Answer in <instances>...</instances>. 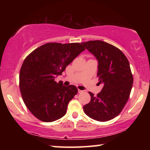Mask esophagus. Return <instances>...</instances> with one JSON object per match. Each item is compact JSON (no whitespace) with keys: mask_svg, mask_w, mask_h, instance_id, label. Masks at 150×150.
<instances>
[{"mask_svg":"<svg viewBox=\"0 0 150 150\" xmlns=\"http://www.w3.org/2000/svg\"><path fill=\"white\" fill-rule=\"evenodd\" d=\"M78 93H83V91L80 90V89H78Z\"/></svg>","mask_w":150,"mask_h":150,"instance_id":"1","label":"esophagus"}]
</instances>
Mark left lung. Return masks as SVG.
<instances>
[{
  "instance_id": "8db88e82",
  "label": "left lung",
  "mask_w": 150,
  "mask_h": 150,
  "mask_svg": "<svg viewBox=\"0 0 150 150\" xmlns=\"http://www.w3.org/2000/svg\"><path fill=\"white\" fill-rule=\"evenodd\" d=\"M82 44L97 59L98 83L103 84L96 96L88 92L91 101L83 110L93 120H110L121 112L130 96L134 81L130 63L121 50L106 42L93 40Z\"/></svg>"
}]
</instances>
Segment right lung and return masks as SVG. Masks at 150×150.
<instances>
[{"instance_id":"1","label":"right lung","mask_w":150,"mask_h":150,"mask_svg":"<svg viewBox=\"0 0 150 150\" xmlns=\"http://www.w3.org/2000/svg\"><path fill=\"white\" fill-rule=\"evenodd\" d=\"M85 50L79 43H47L25 58L19 75L20 93L26 107L40 120L51 122L66 114L77 88L65 87L55 78Z\"/></svg>"}]
</instances>
